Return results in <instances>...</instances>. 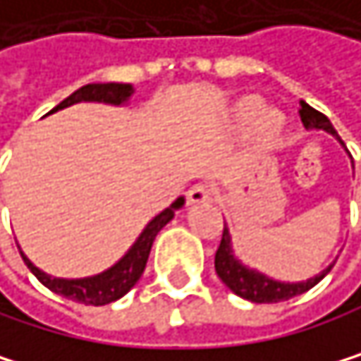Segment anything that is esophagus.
I'll use <instances>...</instances> for the list:
<instances>
[{"mask_svg": "<svg viewBox=\"0 0 361 361\" xmlns=\"http://www.w3.org/2000/svg\"><path fill=\"white\" fill-rule=\"evenodd\" d=\"M213 200V189L204 183H197L187 191V202L189 204H207Z\"/></svg>", "mask_w": 361, "mask_h": 361, "instance_id": "esophagus-1", "label": "esophagus"}]
</instances>
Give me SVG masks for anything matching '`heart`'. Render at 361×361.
Masks as SVG:
<instances>
[{
    "instance_id": "heart-1",
    "label": "heart",
    "mask_w": 361,
    "mask_h": 361,
    "mask_svg": "<svg viewBox=\"0 0 361 361\" xmlns=\"http://www.w3.org/2000/svg\"><path fill=\"white\" fill-rule=\"evenodd\" d=\"M232 118L239 127H256V133L264 144L276 142L284 129V116L278 109H264V103L258 97L241 99L232 109Z\"/></svg>"
}]
</instances>
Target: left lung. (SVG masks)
I'll return each mask as SVG.
<instances>
[{
    "label": "left lung",
    "mask_w": 361,
    "mask_h": 361,
    "mask_svg": "<svg viewBox=\"0 0 361 361\" xmlns=\"http://www.w3.org/2000/svg\"><path fill=\"white\" fill-rule=\"evenodd\" d=\"M301 122L303 127L308 131H325L329 135H334L340 144L342 140L338 137L336 129L331 127V122L327 116H323L321 111H317L314 107H310L305 101H301V109H299ZM345 146V144H342ZM334 262L323 269L321 274H317L314 278H308L303 282H280L269 278L256 269L245 267L237 256L232 254V237H230V230L224 224V232H221V243L217 247L215 254V271L219 276V280L234 293L247 301L254 303H278V301H286L290 297H297L305 290H310L312 286H317L329 271H331Z\"/></svg>",
    "instance_id": "1"
}]
</instances>
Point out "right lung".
Wrapping results in <instances>:
<instances>
[{
    "label": "right lung",
    "mask_w": 361,
    "mask_h": 361,
    "mask_svg": "<svg viewBox=\"0 0 361 361\" xmlns=\"http://www.w3.org/2000/svg\"><path fill=\"white\" fill-rule=\"evenodd\" d=\"M135 92L131 83H87L75 92L64 99L58 107H53V111L58 109H64V107H71L75 103H107V105H124L131 94ZM185 204V197H176V200L166 209L161 211L157 217H152L146 228L142 230V234L137 237V241L131 245V250L124 254L114 267L105 269L103 274H97V276H90V278H77V280H66V278H53L40 269L21 252V258L23 262L27 264L30 271L53 293H58L66 299H73L77 303H85V305H105V303H111L116 299H120L122 295H127L135 284L137 280L142 278L144 269H146V262H148V254H150V247H152V241L159 234V230L164 228L168 221H172L174 213L178 209H183Z\"/></svg>",
    "instance_id": "obj_1"
}]
</instances>
